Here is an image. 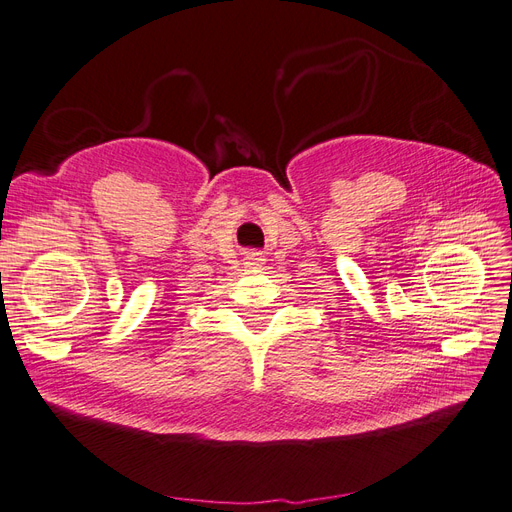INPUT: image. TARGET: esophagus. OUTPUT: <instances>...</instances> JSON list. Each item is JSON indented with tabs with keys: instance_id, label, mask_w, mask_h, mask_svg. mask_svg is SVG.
I'll return each instance as SVG.
<instances>
[{
	"instance_id": "esophagus-1",
	"label": "esophagus",
	"mask_w": 512,
	"mask_h": 512,
	"mask_svg": "<svg viewBox=\"0 0 512 512\" xmlns=\"http://www.w3.org/2000/svg\"><path fill=\"white\" fill-rule=\"evenodd\" d=\"M263 261H266V259H263V255L259 251H249L244 257V266L246 268H261Z\"/></svg>"
}]
</instances>
